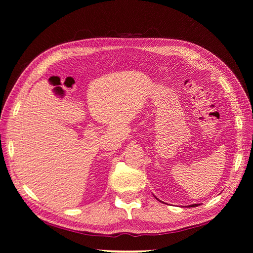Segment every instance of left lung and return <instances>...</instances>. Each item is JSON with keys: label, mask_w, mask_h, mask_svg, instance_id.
<instances>
[{"label": "left lung", "mask_w": 253, "mask_h": 253, "mask_svg": "<svg viewBox=\"0 0 253 253\" xmlns=\"http://www.w3.org/2000/svg\"><path fill=\"white\" fill-rule=\"evenodd\" d=\"M196 205H198V204H192V205H190V208H194V207H196Z\"/></svg>", "instance_id": "left-lung-1"}]
</instances>
